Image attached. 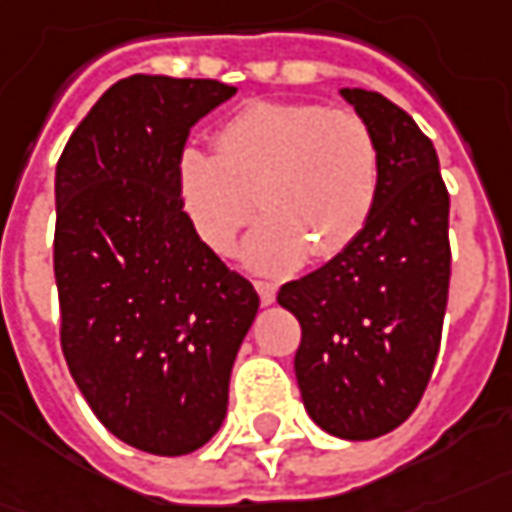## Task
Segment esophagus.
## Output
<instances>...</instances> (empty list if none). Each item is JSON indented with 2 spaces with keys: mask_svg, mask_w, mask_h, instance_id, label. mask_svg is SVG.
I'll return each mask as SVG.
<instances>
[{
  "mask_svg": "<svg viewBox=\"0 0 512 512\" xmlns=\"http://www.w3.org/2000/svg\"><path fill=\"white\" fill-rule=\"evenodd\" d=\"M255 288H257V294H260V302H263V305H271L274 297H277V288H274L271 283H263V280H260V283H255Z\"/></svg>",
  "mask_w": 512,
  "mask_h": 512,
  "instance_id": "obj_1",
  "label": "esophagus"
}]
</instances>
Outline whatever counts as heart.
<instances>
[{
    "label": "heart",
    "mask_w": 512,
    "mask_h": 512,
    "mask_svg": "<svg viewBox=\"0 0 512 512\" xmlns=\"http://www.w3.org/2000/svg\"><path fill=\"white\" fill-rule=\"evenodd\" d=\"M381 159L373 131L350 111L314 103H252L215 134V154L187 148L176 162L179 201L207 249L224 255L252 218L241 246L260 274L297 269L305 252L330 260L364 229L378 196Z\"/></svg>",
    "instance_id": "heart-1"
}]
</instances>
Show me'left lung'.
Segmentation results:
<instances>
[{"label": "left lung", "mask_w": 512, "mask_h": 512, "mask_svg": "<svg viewBox=\"0 0 512 512\" xmlns=\"http://www.w3.org/2000/svg\"><path fill=\"white\" fill-rule=\"evenodd\" d=\"M342 97L373 131L378 196L358 238L277 302L300 319L294 373L319 429L373 440L398 429L426 392L451 277L448 190L431 139L392 100Z\"/></svg>", "instance_id": "1"}]
</instances>
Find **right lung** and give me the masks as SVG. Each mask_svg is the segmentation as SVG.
<instances>
[{
	"mask_svg": "<svg viewBox=\"0 0 512 512\" xmlns=\"http://www.w3.org/2000/svg\"><path fill=\"white\" fill-rule=\"evenodd\" d=\"M238 89L131 75L97 100L55 168V285L69 373L128 446L182 457L227 417L257 291L190 227L176 162Z\"/></svg>",
	"mask_w": 512,
	"mask_h": 512,
	"instance_id": "right-lung-1",
	"label": "right lung"
}]
</instances>
